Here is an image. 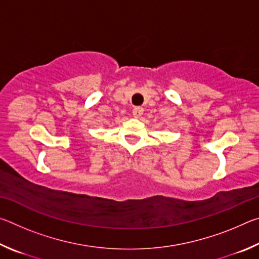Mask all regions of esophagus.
<instances>
[{
	"label": "esophagus",
	"instance_id": "34e87169",
	"mask_svg": "<svg viewBox=\"0 0 259 259\" xmlns=\"http://www.w3.org/2000/svg\"><path fill=\"white\" fill-rule=\"evenodd\" d=\"M143 113H144L143 107H135L133 109V114H134L135 117H140L143 115Z\"/></svg>",
	"mask_w": 259,
	"mask_h": 259
}]
</instances>
